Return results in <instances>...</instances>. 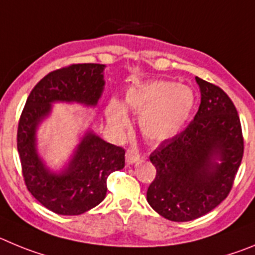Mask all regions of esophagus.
Masks as SVG:
<instances>
[{
  "label": "esophagus",
  "mask_w": 255,
  "mask_h": 255,
  "mask_svg": "<svg viewBox=\"0 0 255 255\" xmlns=\"http://www.w3.org/2000/svg\"><path fill=\"white\" fill-rule=\"evenodd\" d=\"M138 160L139 153L134 148H128L127 152H126V161H127V164H134Z\"/></svg>",
  "instance_id": "esophagus-1"
}]
</instances>
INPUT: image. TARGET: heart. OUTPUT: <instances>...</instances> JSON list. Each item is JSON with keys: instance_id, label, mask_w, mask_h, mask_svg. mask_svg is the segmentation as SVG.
I'll list each match as a JSON object with an SVG mask.
<instances>
[{"instance_id": "1", "label": "heart", "mask_w": 255, "mask_h": 255, "mask_svg": "<svg viewBox=\"0 0 255 255\" xmlns=\"http://www.w3.org/2000/svg\"><path fill=\"white\" fill-rule=\"evenodd\" d=\"M125 104L139 113L142 134L150 141L161 142L178 134L184 127L193 111L194 95L188 86L159 80L129 89ZM107 118L117 130L125 129L128 125L125 108L116 99L108 105Z\"/></svg>"}]
</instances>
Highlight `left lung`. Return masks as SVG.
I'll return each instance as SVG.
<instances>
[{"instance_id": "8db88e82", "label": "left lung", "mask_w": 255, "mask_h": 255, "mask_svg": "<svg viewBox=\"0 0 255 255\" xmlns=\"http://www.w3.org/2000/svg\"><path fill=\"white\" fill-rule=\"evenodd\" d=\"M196 81L201 104L194 119L150 155L156 176L148 205L175 222L198 219L229 196L244 152L240 119L228 94L199 77Z\"/></svg>"}]
</instances>
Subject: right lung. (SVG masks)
<instances>
[{"label":"right lung","mask_w":255,"mask_h":255,"mask_svg":"<svg viewBox=\"0 0 255 255\" xmlns=\"http://www.w3.org/2000/svg\"><path fill=\"white\" fill-rule=\"evenodd\" d=\"M105 65L80 63L59 68L43 77L31 90L17 128V151L22 176L34 198L52 212L81 215L107 196V179L125 167L126 151L88 130L65 169L54 173L36 147V129L49 117L54 103L96 107L104 90Z\"/></svg>","instance_id":"right-lung-1"}]
</instances>
